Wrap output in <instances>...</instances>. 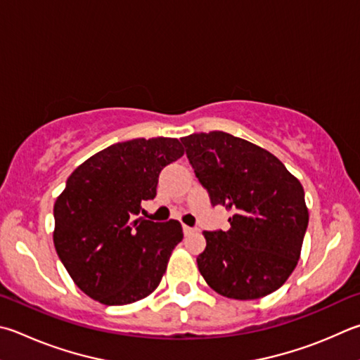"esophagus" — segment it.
<instances>
[{
	"instance_id": "1",
	"label": "esophagus",
	"mask_w": 360,
	"mask_h": 360,
	"mask_svg": "<svg viewBox=\"0 0 360 360\" xmlns=\"http://www.w3.org/2000/svg\"><path fill=\"white\" fill-rule=\"evenodd\" d=\"M182 231H184V234H191V233H193V228L187 226V225H182Z\"/></svg>"
}]
</instances>
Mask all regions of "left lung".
I'll use <instances>...</instances> for the list:
<instances>
[{
  "mask_svg": "<svg viewBox=\"0 0 360 360\" xmlns=\"http://www.w3.org/2000/svg\"><path fill=\"white\" fill-rule=\"evenodd\" d=\"M181 143L211 205L233 211L230 230L202 231V278L239 300L278 290L297 264L309 225L300 182L276 155L230 134H192Z\"/></svg>",
  "mask_w": 360,
  "mask_h": 360,
  "instance_id": "1",
  "label": "left lung"
}]
</instances>
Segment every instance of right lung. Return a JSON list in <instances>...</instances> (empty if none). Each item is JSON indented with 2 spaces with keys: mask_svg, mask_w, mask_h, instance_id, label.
Wrapping results in <instances>:
<instances>
[{
  "mask_svg": "<svg viewBox=\"0 0 360 360\" xmlns=\"http://www.w3.org/2000/svg\"><path fill=\"white\" fill-rule=\"evenodd\" d=\"M182 154L176 139H135L102 149L69 176L53 207V243L89 297L126 305L159 286L184 234L178 220L140 217L141 202L155 197L160 172Z\"/></svg>",
  "mask_w": 360,
  "mask_h": 360,
  "instance_id": "1",
  "label": "right lung"
}]
</instances>
